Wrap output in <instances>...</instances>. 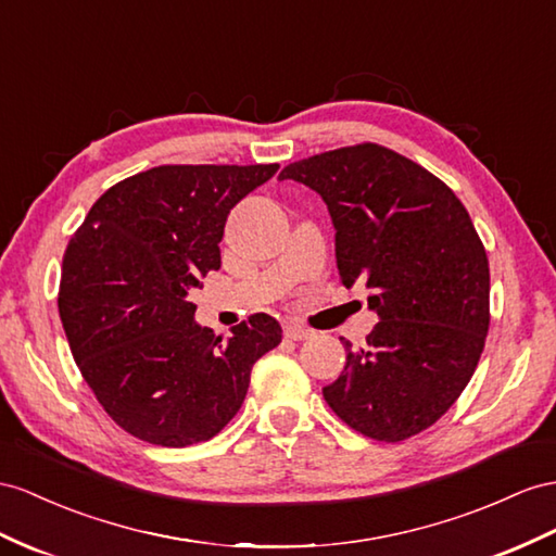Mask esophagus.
I'll return each mask as SVG.
<instances>
[{"mask_svg":"<svg viewBox=\"0 0 556 556\" xmlns=\"http://www.w3.org/2000/svg\"><path fill=\"white\" fill-rule=\"evenodd\" d=\"M283 333H287V338H291V340H307L315 336V331L307 329V326H301V324H287L283 326Z\"/></svg>","mask_w":556,"mask_h":556,"instance_id":"obj_1","label":"esophagus"}]
</instances>
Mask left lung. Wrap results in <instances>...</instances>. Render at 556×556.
I'll use <instances>...</instances> for the list:
<instances>
[{
    "label": "left lung",
    "instance_id": "8db88e82",
    "mask_svg": "<svg viewBox=\"0 0 556 556\" xmlns=\"http://www.w3.org/2000/svg\"><path fill=\"white\" fill-rule=\"evenodd\" d=\"M279 180L307 185L336 230L343 287L362 283L380 321L324 400L352 430L402 441L446 414L489 333V258L451 188L388 148H340L293 162Z\"/></svg>",
    "mask_w": 556,
    "mask_h": 556
}]
</instances>
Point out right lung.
Listing matches in <instances>:
<instances>
[{"instance_id": "right-lung-1", "label": "right lung", "mask_w": 556, "mask_h": 556, "mask_svg": "<svg viewBox=\"0 0 556 556\" xmlns=\"http://www.w3.org/2000/svg\"><path fill=\"white\" fill-rule=\"evenodd\" d=\"M277 168L142 170L98 199L70 239L59 293L70 350L108 416L148 444L216 437L244 404L253 364L281 343L265 312L223 340L194 321L190 303L220 267L230 211Z\"/></svg>"}]
</instances>
